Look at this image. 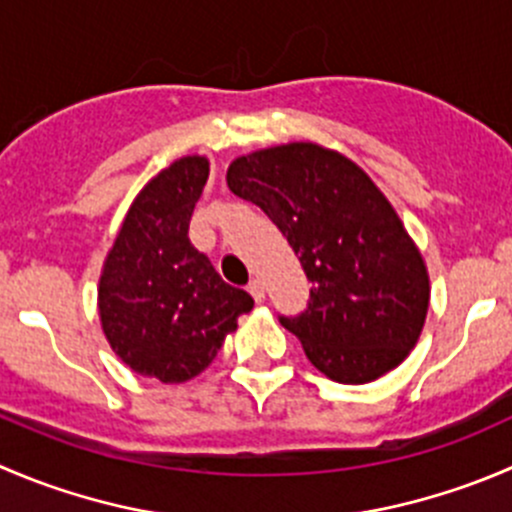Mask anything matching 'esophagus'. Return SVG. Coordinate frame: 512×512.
I'll return each mask as SVG.
<instances>
[{"mask_svg":"<svg viewBox=\"0 0 512 512\" xmlns=\"http://www.w3.org/2000/svg\"><path fill=\"white\" fill-rule=\"evenodd\" d=\"M247 290H250V295L255 297V302H262L265 300V285H262V280H250V285H247Z\"/></svg>","mask_w":512,"mask_h":512,"instance_id":"1","label":"esophagus"}]
</instances>
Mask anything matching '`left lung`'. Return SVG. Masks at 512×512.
I'll return each instance as SVG.
<instances>
[{
  "instance_id": "obj_1",
  "label": "left lung",
  "mask_w": 512,
  "mask_h": 512,
  "mask_svg": "<svg viewBox=\"0 0 512 512\" xmlns=\"http://www.w3.org/2000/svg\"><path fill=\"white\" fill-rule=\"evenodd\" d=\"M227 187L287 237L307 280L300 315H280L330 380L362 385L408 357L428 312V270L370 177L312 142L240 157Z\"/></svg>"
}]
</instances>
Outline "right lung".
<instances>
[{
    "instance_id": "1",
    "label": "right lung",
    "mask_w": 512,
    "mask_h": 512,
    "mask_svg": "<svg viewBox=\"0 0 512 512\" xmlns=\"http://www.w3.org/2000/svg\"><path fill=\"white\" fill-rule=\"evenodd\" d=\"M210 175L205 157H182L132 202L99 277L104 335L124 365L185 382L217 357L252 297L217 275L190 242L195 202Z\"/></svg>"
}]
</instances>
